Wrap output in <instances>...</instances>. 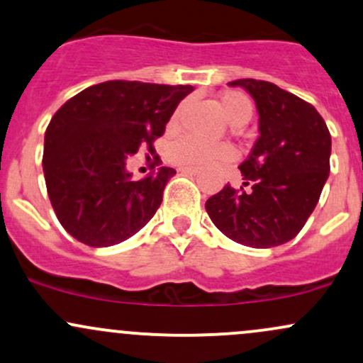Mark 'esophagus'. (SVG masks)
I'll use <instances>...</instances> for the list:
<instances>
[{
  "label": "esophagus",
  "mask_w": 363,
  "mask_h": 363,
  "mask_svg": "<svg viewBox=\"0 0 363 363\" xmlns=\"http://www.w3.org/2000/svg\"><path fill=\"white\" fill-rule=\"evenodd\" d=\"M179 172L188 174V175H196V174H200V170H198V169H188V167H181V169H179Z\"/></svg>",
  "instance_id": "1"
}]
</instances>
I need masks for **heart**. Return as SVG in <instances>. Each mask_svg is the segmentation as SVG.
Segmentation results:
<instances>
[{
	"mask_svg": "<svg viewBox=\"0 0 363 363\" xmlns=\"http://www.w3.org/2000/svg\"><path fill=\"white\" fill-rule=\"evenodd\" d=\"M184 105H179L170 115L169 129L175 130L181 123ZM220 110L233 125H245L253 115V103L241 91H229L220 96ZM236 158V150L225 143H205L193 136L179 138L167 146V160L177 167L203 169L213 163L230 162Z\"/></svg>",
	"mask_w": 363,
	"mask_h": 363,
	"instance_id": "heart-1",
	"label": "heart"
}]
</instances>
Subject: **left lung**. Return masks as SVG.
Masks as SVG:
<instances>
[{
  "label": "left lung",
  "instance_id": "left-lung-1",
  "mask_svg": "<svg viewBox=\"0 0 363 363\" xmlns=\"http://www.w3.org/2000/svg\"><path fill=\"white\" fill-rule=\"evenodd\" d=\"M260 115V136L240 165L248 189L229 184L205 208L229 240L272 248L293 240L329 177L330 134L315 106L267 81L240 79Z\"/></svg>",
  "mask_w": 363,
  "mask_h": 363
}]
</instances>
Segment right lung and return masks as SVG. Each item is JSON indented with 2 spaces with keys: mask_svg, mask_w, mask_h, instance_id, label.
<instances>
[{
  "mask_svg": "<svg viewBox=\"0 0 363 363\" xmlns=\"http://www.w3.org/2000/svg\"><path fill=\"white\" fill-rule=\"evenodd\" d=\"M193 89L106 81L60 106L45 134L43 170L55 213L72 238L103 248L129 240L148 224L175 170L160 167L134 181L125 160L146 150L153 155V169L160 165L153 143Z\"/></svg>",
  "mask_w": 363,
  "mask_h": 363,
  "instance_id": "right-lung-1",
  "label": "right lung"
}]
</instances>
